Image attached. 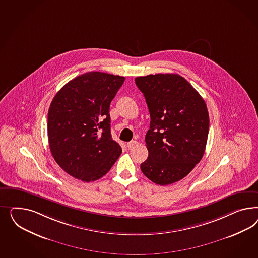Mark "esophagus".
<instances>
[{
	"label": "esophagus",
	"mask_w": 258,
	"mask_h": 258,
	"mask_svg": "<svg viewBox=\"0 0 258 258\" xmlns=\"http://www.w3.org/2000/svg\"><path fill=\"white\" fill-rule=\"evenodd\" d=\"M137 145V141H131V142H128L127 144H126V146H127V148L128 149H132V148H133L134 146H136Z\"/></svg>",
	"instance_id": "esophagus-1"
}]
</instances>
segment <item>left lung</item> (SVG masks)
<instances>
[{"mask_svg":"<svg viewBox=\"0 0 258 258\" xmlns=\"http://www.w3.org/2000/svg\"><path fill=\"white\" fill-rule=\"evenodd\" d=\"M150 114L146 134L148 159L144 175L156 184L183 179L202 160L209 133V114L203 97L177 74L135 78Z\"/></svg>","mask_w":258,"mask_h":258,"instance_id":"left-lung-1","label":"left lung"}]
</instances>
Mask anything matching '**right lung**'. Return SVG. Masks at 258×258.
Returning <instances> with one entry per match:
<instances>
[{"label": "right lung", "instance_id": "add662e5", "mask_svg": "<svg viewBox=\"0 0 258 258\" xmlns=\"http://www.w3.org/2000/svg\"><path fill=\"white\" fill-rule=\"evenodd\" d=\"M124 77L89 72L56 93L48 110V141L56 164L78 180L102 178L122 153L110 134L109 105Z\"/></svg>", "mask_w": 258, "mask_h": 258}]
</instances>
